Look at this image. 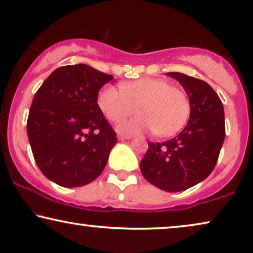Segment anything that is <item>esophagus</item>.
<instances>
[{"label":"esophagus","instance_id":"1","mask_svg":"<svg viewBox=\"0 0 253 253\" xmlns=\"http://www.w3.org/2000/svg\"><path fill=\"white\" fill-rule=\"evenodd\" d=\"M118 138H119V140H129V138H131V136H130V135L119 134V135H118Z\"/></svg>","mask_w":253,"mask_h":253}]
</instances>
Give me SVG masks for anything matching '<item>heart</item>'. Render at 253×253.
<instances>
[{"mask_svg":"<svg viewBox=\"0 0 253 253\" xmlns=\"http://www.w3.org/2000/svg\"><path fill=\"white\" fill-rule=\"evenodd\" d=\"M97 104L112 123L133 115L137 106L141 115L123 123L119 129L126 133L155 131L159 136H169L179 131L190 113L186 92L155 78L125 83L120 88L104 86L98 92Z\"/></svg>","mask_w":253,"mask_h":253,"instance_id":"obj_1","label":"heart"}]
</instances>
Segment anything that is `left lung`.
Instances as JSON below:
<instances>
[{
    "label": "left lung",
    "mask_w": 253,
    "mask_h": 253,
    "mask_svg": "<svg viewBox=\"0 0 253 253\" xmlns=\"http://www.w3.org/2000/svg\"><path fill=\"white\" fill-rule=\"evenodd\" d=\"M166 74L187 91L190 117L175 137L149 143L140 169L151 184L176 193L206 179L215 167L226 135L225 112L221 99L205 81L179 72Z\"/></svg>",
    "instance_id": "8db88e82"
}]
</instances>
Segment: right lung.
<instances>
[{
	"label": "right lung",
	"instance_id": "1",
	"mask_svg": "<svg viewBox=\"0 0 253 253\" xmlns=\"http://www.w3.org/2000/svg\"><path fill=\"white\" fill-rule=\"evenodd\" d=\"M113 79L86 64L56 69L35 92L27 135L39 169L62 187L90 183L103 172L117 135L98 108Z\"/></svg>",
	"mask_w": 253,
	"mask_h": 253
}]
</instances>
